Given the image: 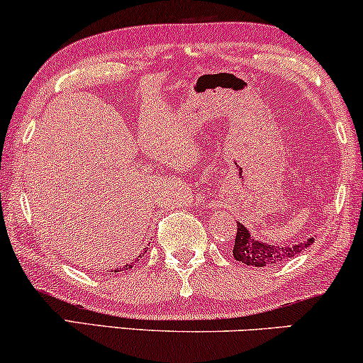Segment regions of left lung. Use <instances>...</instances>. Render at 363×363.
Returning <instances> with one entry per match:
<instances>
[{"instance_id": "left-lung-1", "label": "left lung", "mask_w": 363, "mask_h": 363, "mask_svg": "<svg viewBox=\"0 0 363 363\" xmlns=\"http://www.w3.org/2000/svg\"><path fill=\"white\" fill-rule=\"evenodd\" d=\"M315 238H306L305 241L296 242L293 246H278L272 242H263L251 236L250 229L242 226V223L238 221V233L235 240V247H233V256L240 263L247 266H255V268H263V266L281 263V261L291 258L301 251L306 250Z\"/></svg>"}]
</instances>
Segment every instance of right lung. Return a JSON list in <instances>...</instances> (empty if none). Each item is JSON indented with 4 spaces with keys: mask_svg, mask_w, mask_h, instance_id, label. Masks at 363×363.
I'll return each mask as SVG.
<instances>
[{
    "mask_svg": "<svg viewBox=\"0 0 363 363\" xmlns=\"http://www.w3.org/2000/svg\"><path fill=\"white\" fill-rule=\"evenodd\" d=\"M145 253V251H144ZM140 258V256H139ZM139 258H135V259H132L130 263H127V264H123V266H121V268H113V269H110V273H118V272H127V269H130V268H134V264L137 263V261H139ZM108 272V269H107Z\"/></svg>",
    "mask_w": 363,
    "mask_h": 363,
    "instance_id": "1",
    "label": "right lung"
}]
</instances>
